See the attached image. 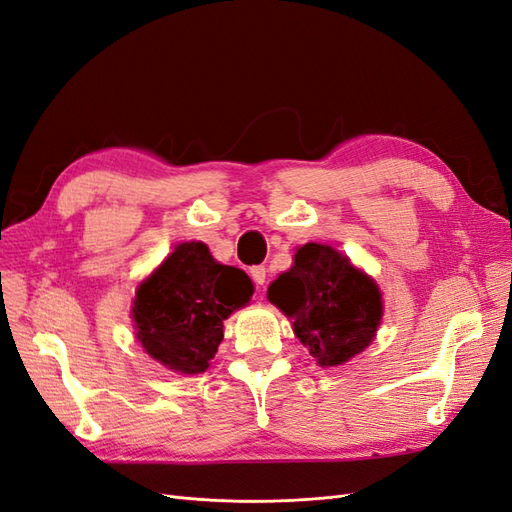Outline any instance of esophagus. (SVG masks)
<instances>
[{"mask_svg":"<svg viewBox=\"0 0 512 512\" xmlns=\"http://www.w3.org/2000/svg\"><path fill=\"white\" fill-rule=\"evenodd\" d=\"M250 275H252V280H254L256 286H265V282H267V269L265 267H252Z\"/></svg>","mask_w":512,"mask_h":512,"instance_id":"obj_1","label":"esophagus"}]
</instances>
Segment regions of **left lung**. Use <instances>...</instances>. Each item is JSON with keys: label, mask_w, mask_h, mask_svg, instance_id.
<instances>
[{"label": "left lung", "mask_w": 512, "mask_h": 512, "mask_svg": "<svg viewBox=\"0 0 512 512\" xmlns=\"http://www.w3.org/2000/svg\"><path fill=\"white\" fill-rule=\"evenodd\" d=\"M267 294L324 367L342 365L363 352L382 318V294L374 280L320 243L303 245L292 269L277 277Z\"/></svg>", "instance_id": "8db88e82"}]
</instances>
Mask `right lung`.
I'll list each match as a JSON object with an SVG mask.
<instances>
[{
    "label": "right lung",
    "mask_w": 512,
    "mask_h": 512,
    "mask_svg": "<svg viewBox=\"0 0 512 512\" xmlns=\"http://www.w3.org/2000/svg\"><path fill=\"white\" fill-rule=\"evenodd\" d=\"M252 292L250 277L215 262L205 243H181L138 286L132 307L136 339L164 367L200 374L218 352L224 320Z\"/></svg>",
    "instance_id": "obj_1"
}]
</instances>
